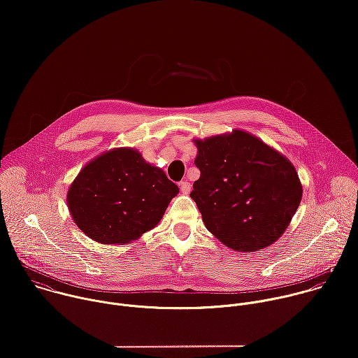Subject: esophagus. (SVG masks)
<instances>
[{
    "instance_id": "esophagus-1",
    "label": "esophagus",
    "mask_w": 358,
    "mask_h": 358,
    "mask_svg": "<svg viewBox=\"0 0 358 358\" xmlns=\"http://www.w3.org/2000/svg\"><path fill=\"white\" fill-rule=\"evenodd\" d=\"M180 191L182 192V194H189V191H191V184L187 181V180H184V181H181L180 182Z\"/></svg>"
}]
</instances>
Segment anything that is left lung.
I'll return each mask as SVG.
<instances>
[{"label": "left lung", "mask_w": 358, "mask_h": 358, "mask_svg": "<svg viewBox=\"0 0 358 358\" xmlns=\"http://www.w3.org/2000/svg\"><path fill=\"white\" fill-rule=\"evenodd\" d=\"M192 141L201 176L189 196L203 225L242 253L275 243L289 227L303 194L290 160L239 129Z\"/></svg>", "instance_id": "8db88e82"}]
</instances>
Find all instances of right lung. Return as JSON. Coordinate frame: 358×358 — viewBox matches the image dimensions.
I'll use <instances>...</instances> for the list:
<instances>
[{
    "label": "right lung",
    "instance_id": "add662e5",
    "mask_svg": "<svg viewBox=\"0 0 358 358\" xmlns=\"http://www.w3.org/2000/svg\"><path fill=\"white\" fill-rule=\"evenodd\" d=\"M178 187L133 147H117L90 160L66 195L73 222L105 245L137 241L163 218Z\"/></svg>",
    "mask_w": 358,
    "mask_h": 358
}]
</instances>
